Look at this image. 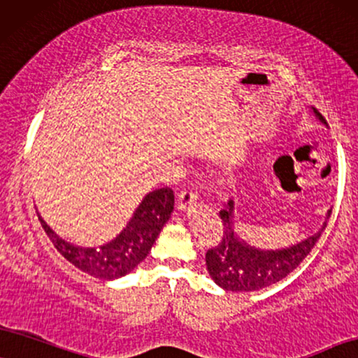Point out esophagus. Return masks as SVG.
I'll return each mask as SVG.
<instances>
[{"label":"esophagus","mask_w":358,"mask_h":358,"mask_svg":"<svg viewBox=\"0 0 358 358\" xmlns=\"http://www.w3.org/2000/svg\"><path fill=\"white\" fill-rule=\"evenodd\" d=\"M196 193L193 192V189H183L182 193H180V196H178V210H182V211H185V210H188L189 206L192 205H194V203H196Z\"/></svg>","instance_id":"34e87169"}]
</instances>
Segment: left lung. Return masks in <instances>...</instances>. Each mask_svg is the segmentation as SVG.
<instances>
[{
    "instance_id": "8db88e82",
    "label": "left lung",
    "mask_w": 358,
    "mask_h": 358,
    "mask_svg": "<svg viewBox=\"0 0 358 358\" xmlns=\"http://www.w3.org/2000/svg\"><path fill=\"white\" fill-rule=\"evenodd\" d=\"M312 110L322 124L327 125V122L315 108ZM330 213L332 211L329 210L325 215L322 228L304 241L282 250H259L239 238L234 228L236 223L234 201L229 200L228 206L220 211L221 223H223L221 241L206 252L208 273L220 287L233 292L259 291L262 287L279 282L280 279L291 274L315 246L327 226Z\"/></svg>"
}]
</instances>
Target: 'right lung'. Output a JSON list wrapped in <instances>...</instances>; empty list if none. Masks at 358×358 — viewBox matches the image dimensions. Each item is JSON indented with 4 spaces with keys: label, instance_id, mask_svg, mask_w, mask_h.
Listing matches in <instances>:
<instances>
[{
    "label": "right lung",
    "instance_id": "right-lung-1",
    "mask_svg": "<svg viewBox=\"0 0 358 358\" xmlns=\"http://www.w3.org/2000/svg\"><path fill=\"white\" fill-rule=\"evenodd\" d=\"M173 203L175 196L171 188L153 189L143 198L119 236L101 248H80L67 243L49 228L39 213L38 218L54 248L71 264L94 278L110 280L132 273L145 259L162 228L170 220Z\"/></svg>",
    "mask_w": 358,
    "mask_h": 358
}]
</instances>
